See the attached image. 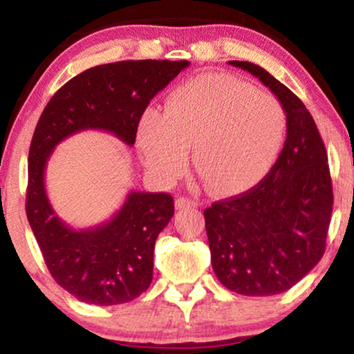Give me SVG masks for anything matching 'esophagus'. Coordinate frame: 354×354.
I'll list each match as a JSON object with an SVG mask.
<instances>
[{"label":"esophagus","mask_w":354,"mask_h":354,"mask_svg":"<svg viewBox=\"0 0 354 354\" xmlns=\"http://www.w3.org/2000/svg\"><path fill=\"white\" fill-rule=\"evenodd\" d=\"M198 205H199L198 201L186 198V196H183V198L176 199V207L178 209H192V207H198Z\"/></svg>","instance_id":"34e87169"}]
</instances>
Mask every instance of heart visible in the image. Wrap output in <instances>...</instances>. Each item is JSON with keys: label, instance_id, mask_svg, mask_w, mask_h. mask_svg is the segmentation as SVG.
<instances>
[{"label": "heart", "instance_id": "b5f03b06", "mask_svg": "<svg viewBox=\"0 0 354 354\" xmlns=\"http://www.w3.org/2000/svg\"><path fill=\"white\" fill-rule=\"evenodd\" d=\"M288 119L270 93L229 75H203L167 97L165 111L147 109L137 144L147 168L174 181L187 167L189 147L205 185L240 194L270 173L283 149Z\"/></svg>", "mask_w": 354, "mask_h": 354}]
</instances>
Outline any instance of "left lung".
Returning <instances> with one entry per match:
<instances>
[{"mask_svg":"<svg viewBox=\"0 0 354 354\" xmlns=\"http://www.w3.org/2000/svg\"><path fill=\"white\" fill-rule=\"evenodd\" d=\"M271 89L284 107L288 136L257 186L204 210L218 281L241 296H274L297 284L324 257L333 207L328 158L304 102L261 66L232 60Z\"/></svg>","mask_w":354,"mask_h":354,"instance_id":"left-lung-1","label":"left lung"}]
</instances>
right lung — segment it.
<instances>
[{"label":"right lung","mask_w":354,"mask_h":354,"mask_svg":"<svg viewBox=\"0 0 354 354\" xmlns=\"http://www.w3.org/2000/svg\"><path fill=\"white\" fill-rule=\"evenodd\" d=\"M187 66V60H125L93 66L58 89L35 125L26 214L52 277L78 301L118 306L149 289L155 240L171 221L174 204L167 192L131 191L109 221L73 229L48 201V158L62 140L88 129L113 133L132 147L151 97Z\"/></svg>","instance_id":"add662e5"}]
</instances>
